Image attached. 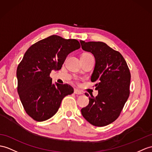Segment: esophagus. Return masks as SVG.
I'll return each instance as SVG.
<instances>
[{
    "instance_id": "esophagus-1",
    "label": "esophagus",
    "mask_w": 152,
    "mask_h": 152,
    "mask_svg": "<svg viewBox=\"0 0 152 152\" xmlns=\"http://www.w3.org/2000/svg\"><path fill=\"white\" fill-rule=\"evenodd\" d=\"M74 93H75L77 95H82V94H83V91H81L79 90H77V89H75V90H74Z\"/></svg>"
}]
</instances>
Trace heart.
<instances>
[{
    "label": "heart",
    "instance_id": "obj_1",
    "mask_svg": "<svg viewBox=\"0 0 152 152\" xmlns=\"http://www.w3.org/2000/svg\"><path fill=\"white\" fill-rule=\"evenodd\" d=\"M83 55H88V53H84V54H83Z\"/></svg>",
    "mask_w": 152,
    "mask_h": 152
}]
</instances>
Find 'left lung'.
Listing matches in <instances>:
<instances>
[{"instance_id": "8db88e82", "label": "left lung", "mask_w": 152, "mask_h": 152, "mask_svg": "<svg viewBox=\"0 0 152 152\" xmlns=\"http://www.w3.org/2000/svg\"><path fill=\"white\" fill-rule=\"evenodd\" d=\"M80 42L83 50L94 55L95 66L91 81H97L95 90L99 92L95 97L91 95L88 105L81 109V113L91 124L104 126L120 115L129 95L131 74L123 55L106 43Z\"/></svg>"}]
</instances>
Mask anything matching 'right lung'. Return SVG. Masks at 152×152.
Instances as JSON below:
<instances>
[{
	"label": "right lung",
	"instance_id": "obj_1",
	"mask_svg": "<svg viewBox=\"0 0 152 152\" xmlns=\"http://www.w3.org/2000/svg\"><path fill=\"white\" fill-rule=\"evenodd\" d=\"M76 39L51 35L33 44L17 69V91L29 116L36 121L49 119L57 113L62 100L73 93L69 84H52V70L62 68L68 55L80 48Z\"/></svg>",
	"mask_w": 152,
	"mask_h": 152
}]
</instances>
